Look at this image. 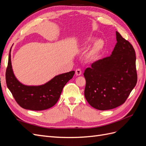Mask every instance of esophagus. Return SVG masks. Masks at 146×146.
<instances>
[{
  "label": "esophagus",
  "mask_w": 146,
  "mask_h": 146,
  "mask_svg": "<svg viewBox=\"0 0 146 146\" xmlns=\"http://www.w3.org/2000/svg\"><path fill=\"white\" fill-rule=\"evenodd\" d=\"M76 74L77 75V76H80V75L82 74V70L80 69H77L76 70Z\"/></svg>",
  "instance_id": "esophagus-1"
}]
</instances>
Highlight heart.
Wrapping results in <instances>:
<instances>
[{"instance_id":"obj_1","label":"heart","mask_w":146,"mask_h":146,"mask_svg":"<svg viewBox=\"0 0 146 146\" xmlns=\"http://www.w3.org/2000/svg\"><path fill=\"white\" fill-rule=\"evenodd\" d=\"M96 40L95 38H88L86 40L85 42V45L88 46L90 44ZM104 41L101 39H99V40L96 41L93 46H92L91 50L90 52V56L92 57V58H95L97 56H98V55L100 54V52L104 48Z\"/></svg>"}]
</instances>
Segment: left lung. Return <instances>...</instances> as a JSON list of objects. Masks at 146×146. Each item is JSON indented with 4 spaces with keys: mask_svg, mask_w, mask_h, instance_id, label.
<instances>
[{
    "mask_svg": "<svg viewBox=\"0 0 146 146\" xmlns=\"http://www.w3.org/2000/svg\"><path fill=\"white\" fill-rule=\"evenodd\" d=\"M116 34L117 43L111 55L95 61L83 74L85 97L97 110H108L121 105L137 83L134 48L119 32Z\"/></svg>",
    "mask_w": 146,
    "mask_h": 146,
    "instance_id": "obj_1",
    "label": "left lung"
}]
</instances>
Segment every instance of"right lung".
<instances>
[{"instance_id":"1","label":"right lung","mask_w":146,"mask_h":146,"mask_svg":"<svg viewBox=\"0 0 146 146\" xmlns=\"http://www.w3.org/2000/svg\"><path fill=\"white\" fill-rule=\"evenodd\" d=\"M10 52L11 48L6 70V83L16 102L22 108L34 111L47 110L55 105L63 88L73 77L75 71L56 76L44 85L26 86L17 80L13 74Z\"/></svg>"}]
</instances>
